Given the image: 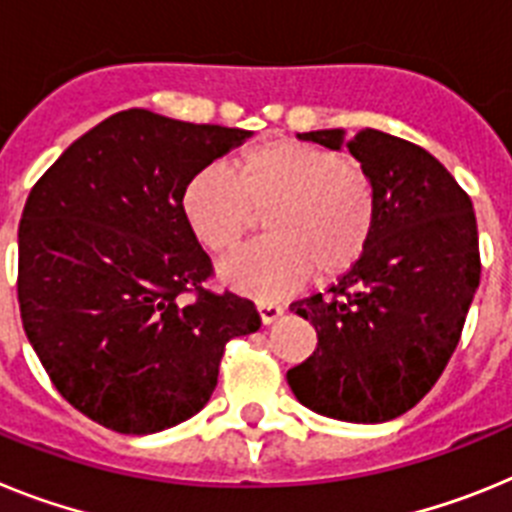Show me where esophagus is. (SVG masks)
Wrapping results in <instances>:
<instances>
[{
	"instance_id": "1",
	"label": "esophagus",
	"mask_w": 512,
	"mask_h": 512,
	"mask_svg": "<svg viewBox=\"0 0 512 512\" xmlns=\"http://www.w3.org/2000/svg\"><path fill=\"white\" fill-rule=\"evenodd\" d=\"M257 311H260V319L262 324H270L283 314V306L281 304H273V301H257Z\"/></svg>"
}]
</instances>
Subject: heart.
Segmentation results:
<instances>
[{
    "label": "heart",
    "instance_id": "obj_1",
    "mask_svg": "<svg viewBox=\"0 0 512 512\" xmlns=\"http://www.w3.org/2000/svg\"><path fill=\"white\" fill-rule=\"evenodd\" d=\"M180 208L193 237L213 255L242 247L265 213L270 237L221 268V278L255 299H278L332 283L366 257L379 224L371 177L332 149L306 141L262 139L221 167L195 172Z\"/></svg>",
    "mask_w": 512,
    "mask_h": 512
}]
</instances>
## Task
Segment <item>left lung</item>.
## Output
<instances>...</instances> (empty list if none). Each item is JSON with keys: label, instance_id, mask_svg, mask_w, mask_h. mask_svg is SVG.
I'll list each match as a JSON object with an SVG mask.
<instances>
[{"label": "left lung", "instance_id": "obj_1", "mask_svg": "<svg viewBox=\"0 0 512 512\" xmlns=\"http://www.w3.org/2000/svg\"><path fill=\"white\" fill-rule=\"evenodd\" d=\"M301 139L348 146L376 188L379 224L348 275L291 304L314 324L317 350L288 384L319 415L391 420L433 389L459 345L482 273L477 216L451 172L412 141L376 128Z\"/></svg>", "mask_w": 512, "mask_h": 512}]
</instances>
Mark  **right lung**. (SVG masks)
Returning <instances> with one entry per match:
<instances>
[{
    "mask_svg": "<svg viewBox=\"0 0 512 512\" xmlns=\"http://www.w3.org/2000/svg\"><path fill=\"white\" fill-rule=\"evenodd\" d=\"M250 136L144 108L77 139L30 190L17 301L61 397L123 435L188 420L211 399L226 342L260 330L250 299L211 291V257L180 208L195 172Z\"/></svg>",
    "mask_w": 512,
    "mask_h": 512,
    "instance_id": "right-lung-1",
    "label": "right lung"
}]
</instances>
